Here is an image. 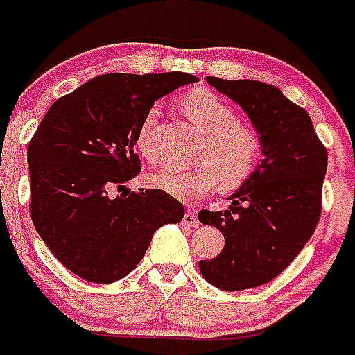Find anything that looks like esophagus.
Wrapping results in <instances>:
<instances>
[{"label": "esophagus", "mask_w": 355, "mask_h": 355, "mask_svg": "<svg viewBox=\"0 0 355 355\" xmlns=\"http://www.w3.org/2000/svg\"><path fill=\"white\" fill-rule=\"evenodd\" d=\"M183 225H188V227H199V220H197L196 209H187V211H184Z\"/></svg>", "instance_id": "34e87169"}]
</instances>
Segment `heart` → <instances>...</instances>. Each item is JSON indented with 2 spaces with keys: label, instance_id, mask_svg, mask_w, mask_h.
Wrapping results in <instances>:
<instances>
[{
  "label": "heart",
  "instance_id": "heart-1",
  "mask_svg": "<svg viewBox=\"0 0 355 355\" xmlns=\"http://www.w3.org/2000/svg\"><path fill=\"white\" fill-rule=\"evenodd\" d=\"M180 106L193 126L205 133V144L197 153L200 163L190 168H156L149 175L150 184L175 199L190 202L211 192L218 183L224 188L245 183L261 159L263 140L258 131L240 124L233 110L209 90L197 89L184 94ZM156 117L158 108L150 106L135 137V146L147 159L156 158L153 139Z\"/></svg>",
  "mask_w": 355,
  "mask_h": 355
}]
</instances>
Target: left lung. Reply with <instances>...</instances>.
<instances>
[{
	"label": "left lung",
	"instance_id": "obj_1",
	"mask_svg": "<svg viewBox=\"0 0 355 355\" xmlns=\"http://www.w3.org/2000/svg\"><path fill=\"white\" fill-rule=\"evenodd\" d=\"M247 114L263 140L261 162L224 211L199 213V222L222 231L225 245L199 261L202 277L224 291L270 283L313 236L322 211L327 150L311 117L277 87L256 80L206 78Z\"/></svg>",
	"mask_w": 355,
	"mask_h": 355
}]
</instances>
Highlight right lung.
Instances as JSON below:
<instances>
[{"instance_id":"add662e5","label":"right lung","mask_w":355,"mask_h":355,"mask_svg":"<svg viewBox=\"0 0 355 355\" xmlns=\"http://www.w3.org/2000/svg\"><path fill=\"white\" fill-rule=\"evenodd\" d=\"M187 72L96 76L53 103L30 147V213L37 233L72 274L108 284L130 274L165 224L183 220L163 190L131 192L140 172L135 137L147 110ZM117 187L122 194L114 198Z\"/></svg>"}]
</instances>
